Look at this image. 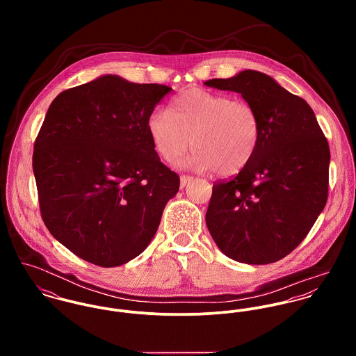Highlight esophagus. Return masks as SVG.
<instances>
[{
  "mask_svg": "<svg viewBox=\"0 0 356 356\" xmlns=\"http://www.w3.org/2000/svg\"><path fill=\"white\" fill-rule=\"evenodd\" d=\"M192 179H193V178L189 177V175H182V177H181V184H179V185H181V189H184Z\"/></svg>",
  "mask_w": 356,
  "mask_h": 356,
  "instance_id": "34e87169",
  "label": "esophagus"
}]
</instances>
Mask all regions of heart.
<instances>
[{"instance_id":"b5f03b06","label":"heart","mask_w":356,"mask_h":356,"mask_svg":"<svg viewBox=\"0 0 356 356\" xmlns=\"http://www.w3.org/2000/svg\"><path fill=\"white\" fill-rule=\"evenodd\" d=\"M156 152L175 161L191 145L181 165L219 175L240 172L254 157L261 137L260 116L251 102L204 89L175 97L170 111L154 109L147 122Z\"/></svg>"}]
</instances>
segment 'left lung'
I'll return each mask as SVG.
<instances>
[{"label": "left lung", "mask_w": 356, "mask_h": 356, "mask_svg": "<svg viewBox=\"0 0 356 356\" xmlns=\"http://www.w3.org/2000/svg\"><path fill=\"white\" fill-rule=\"evenodd\" d=\"M204 85L240 93L261 124L251 161L230 181L213 184L207 227L227 257L274 263L305 240L325 208L327 141L311 106L263 72L245 70Z\"/></svg>", "instance_id": "obj_1"}]
</instances>
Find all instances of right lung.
<instances>
[{
    "label": "right lung",
    "instance_id": "1",
    "mask_svg": "<svg viewBox=\"0 0 356 356\" xmlns=\"http://www.w3.org/2000/svg\"><path fill=\"white\" fill-rule=\"evenodd\" d=\"M170 90L102 75L51 102L33 154L40 208L51 236L89 263L144 252L179 189L147 129Z\"/></svg>",
    "mask_w": 356,
    "mask_h": 356
}]
</instances>
